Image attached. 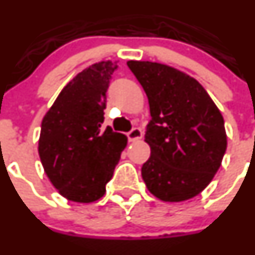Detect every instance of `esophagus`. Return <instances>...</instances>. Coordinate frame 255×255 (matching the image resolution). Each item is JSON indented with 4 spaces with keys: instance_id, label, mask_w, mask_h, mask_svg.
I'll use <instances>...</instances> for the list:
<instances>
[{
    "instance_id": "obj_1",
    "label": "esophagus",
    "mask_w": 255,
    "mask_h": 255,
    "mask_svg": "<svg viewBox=\"0 0 255 255\" xmlns=\"http://www.w3.org/2000/svg\"><path fill=\"white\" fill-rule=\"evenodd\" d=\"M142 137V131L138 128H133L130 132H128V141L133 142V141H137Z\"/></svg>"
}]
</instances>
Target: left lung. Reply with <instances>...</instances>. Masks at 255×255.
<instances>
[{
    "mask_svg": "<svg viewBox=\"0 0 255 255\" xmlns=\"http://www.w3.org/2000/svg\"><path fill=\"white\" fill-rule=\"evenodd\" d=\"M145 90L151 120L145 141L151 155L141 167L147 190L165 202L200 195L227 148L221 112L205 88L186 73L155 62L128 60Z\"/></svg>",
    "mask_w": 255,
    "mask_h": 255,
    "instance_id": "left-lung-1",
    "label": "left lung"
}]
</instances>
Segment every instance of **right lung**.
<instances>
[{
    "instance_id": "obj_1",
    "label": "right lung",
    "mask_w": 255,
    "mask_h": 255,
    "mask_svg": "<svg viewBox=\"0 0 255 255\" xmlns=\"http://www.w3.org/2000/svg\"><path fill=\"white\" fill-rule=\"evenodd\" d=\"M117 63L90 65L62 89L42 120L38 153L52 185L67 200L102 198L128 137L103 130L107 90Z\"/></svg>"
}]
</instances>
